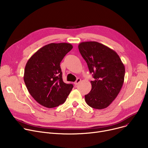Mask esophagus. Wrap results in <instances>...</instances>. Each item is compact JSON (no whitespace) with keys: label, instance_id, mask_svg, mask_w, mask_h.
<instances>
[{"label":"esophagus","instance_id":"1","mask_svg":"<svg viewBox=\"0 0 148 148\" xmlns=\"http://www.w3.org/2000/svg\"><path fill=\"white\" fill-rule=\"evenodd\" d=\"M80 82H81V79H79V78L77 79L76 80V81L74 82V84L76 86V85L78 84Z\"/></svg>","mask_w":148,"mask_h":148}]
</instances>
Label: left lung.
Here are the masks:
<instances>
[{"mask_svg": "<svg viewBox=\"0 0 148 148\" xmlns=\"http://www.w3.org/2000/svg\"><path fill=\"white\" fill-rule=\"evenodd\" d=\"M79 50L95 79L90 81L92 89L85 95V101L95 109H103L119 94L124 82L125 66L117 53L98 42H82Z\"/></svg>", "mask_w": 148, "mask_h": 148, "instance_id": "1", "label": "left lung"}]
</instances>
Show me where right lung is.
<instances>
[{
    "label": "right lung",
    "mask_w": 148,
    "mask_h": 148,
    "mask_svg": "<svg viewBox=\"0 0 148 148\" xmlns=\"http://www.w3.org/2000/svg\"><path fill=\"white\" fill-rule=\"evenodd\" d=\"M73 47L69 43H51L28 60L24 81L29 94L42 106L53 108L62 104L71 91L73 85L62 80L60 63Z\"/></svg>",
    "instance_id": "right-lung-1"
}]
</instances>
